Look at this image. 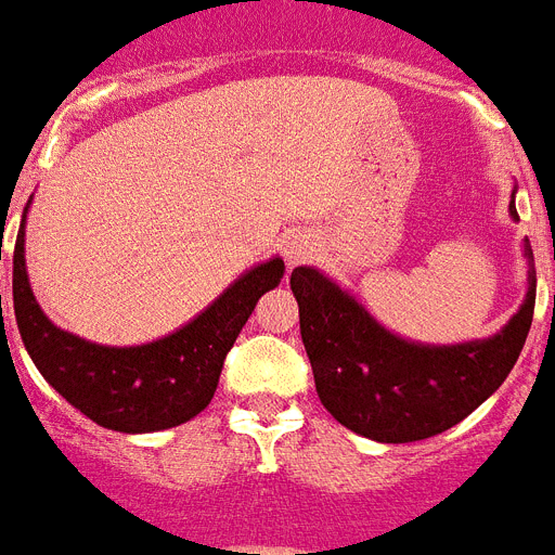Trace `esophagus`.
<instances>
[{
	"mask_svg": "<svg viewBox=\"0 0 555 555\" xmlns=\"http://www.w3.org/2000/svg\"><path fill=\"white\" fill-rule=\"evenodd\" d=\"M313 250L315 242L307 231H291V234L285 236V242H282V254H285V262L291 264V268L307 262V259L313 256Z\"/></svg>",
	"mask_w": 555,
	"mask_h": 555,
	"instance_id": "34e87169",
	"label": "esophagus"
}]
</instances>
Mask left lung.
Instances as JSON below:
<instances>
[{
  "instance_id": "obj_1",
  "label": "left lung",
  "mask_w": 555,
  "mask_h": 555,
  "mask_svg": "<svg viewBox=\"0 0 555 555\" xmlns=\"http://www.w3.org/2000/svg\"><path fill=\"white\" fill-rule=\"evenodd\" d=\"M514 194L507 211L519 220ZM525 259L528 293L522 307L491 338L463 344L400 338L319 268L293 270L301 341L324 409L349 431L378 443H414L457 426L500 389L522 352L537 305V268L528 240Z\"/></svg>"
}]
</instances>
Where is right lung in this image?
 Here are the masks:
<instances>
[{
  "mask_svg": "<svg viewBox=\"0 0 555 555\" xmlns=\"http://www.w3.org/2000/svg\"><path fill=\"white\" fill-rule=\"evenodd\" d=\"M282 276L285 262L273 256L245 270L175 333L134 347H109L55 327L44 315L27 279L22 220L13 248V313L27 356L69 406L112 431L149 435L180 426L211 403L228 349L234 347L256 301Z\"/></svg>",
  "mask_w": 555,
  "mask_h": 555,
  "instance_id": "add662e5",
  "label": "right lung"
}]
</instances>
